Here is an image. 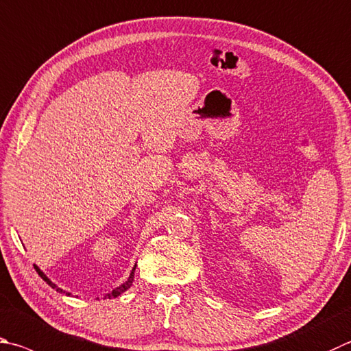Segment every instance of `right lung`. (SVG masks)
Segmentation results:
<instances>
[{"label": "right lung", "mask_w": 351, "mask_h": 351, "mask_svg": "<svg viewBox=\"0 0 351 351\" xmlns=\"http://www.w3.org/2000/svg\"><path fill=\"white\" fill-rule=\"evenodd\" d=\"M35 267V270H36V273H38V275H40L43 279H44V281H46L50 287H52V289H55L56 291H60V293H62V289H60V287L58 285H55L52 281H50V279L46 276V275H44V273L40 270V269H38V267L36 265H34ZM135 269H136V265L135 267H133V270H132V273H130V276H129V279H127V281L123 284V285H119V287H117V289H114L113 291H110V293H107V295L104 296L106 299H112V298H117V296H119L121 295V293H124L127 289H130V285H132V282H133V278H135ZM66 293V291H64ZM66 295H70V293H66Z\"/></svg>", "instance_id": "obj_1"}]
</instances>
